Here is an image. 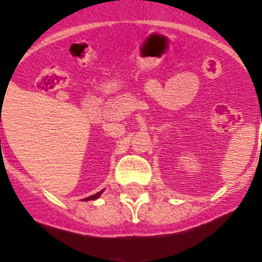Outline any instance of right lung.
Returning a JSON list of instances; mask_svg holds the SVG:
<instances>
[{"label":"right lung","instance_id":"add662e5","mask_svg":"<svg viewBox=\"0 0 262 262\" xmlns=\"http://www.w3.org/2000/svg\"><path fill=\"white\" fill-rule=\"evenodd\" d=\"M102 191H99V193H96V194H94V195H90V197H87V199H84V200H85V201H90V200H96L99 195L102 194Z\"/></svg>","mask_w":262,"mask_h":262}]
</instances>
